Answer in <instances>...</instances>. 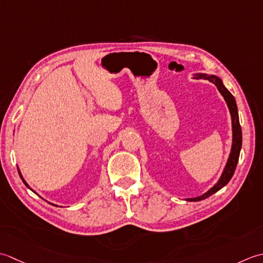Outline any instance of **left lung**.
<instances>
[{
  "label": "left lung",
  "instance_id": "1",
  "mask_svg": "<svg viewBox=\"0 0 263 263\" xmlns=\"http://www.w3.org/2000/svg\"><path fill=\"white\" fill-rule=\"evenodd\" d=\"M193 78L205 79V80H209V82H211L212 84L216 85V87L218 88L219 92H220V94L223 96L224 101H226L227 106L229 109L230 117H232V132H233L232 147H230V153H229V157L227 160V163H226V165H224L220 178H219L217 183L214 184L210 190L206 191L204 194L196 196V197H192V199H186V201L197 202V201L204 200V199H206V197L214 194V193H217L219 190H221L223 186H226L229 183V180L232 179V177L235 173V169H236L237 162H238L240 148H242V128H240V125H239V118H238V110H237L236 101H235V98L232 95V93H230L229 90L224 87L221 78H219L218 76H216V74H208V73H196Z\"/></svg>",
  "mask_w": 263,
  "mask_h": 263
}]
</instances>
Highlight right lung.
<instances>
[{
	"mask_svg": "<svg viewBox=\"0 0 263 263\" xmlns=\"http://www.w3.org/2000/svg\"><path fill=\"white\" fill-rule=\"evenodd\" d=\"M18 173H19V176H20V178H21V180H23V181H24V184H25V185H26L27 187H28V189H29L30 191H33V190H31V189H30V187H29V185L26 183V180L24 179V177H23V175H21V173H20V170H19V167H18ZM33 192H34V191H33ZM34 193H36V192H34ZM36 194H37V193H36ZM49 203H50V202H49ZM51 204H52V205H55V204H53V203H51ZM55 206H58V205H55Z\"/></svg>",
	"mask_w": 263,
	"mask_h": 263,
	"instance_id": "right-lung-1",
	"label": "right lung"
}]
</instances>
